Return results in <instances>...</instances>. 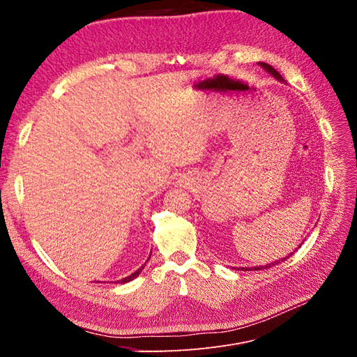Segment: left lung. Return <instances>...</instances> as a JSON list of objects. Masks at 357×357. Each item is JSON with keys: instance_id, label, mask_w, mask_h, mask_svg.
<instances>
[{"instance_id": "1", "label": "left lung", "mask_w": 357, "mask_h": 357, "mask_svg": "<svg viewBox=\"0 0 357 357\" xmlns=\"http://www.w3.org/2000/svg\"><path fill=\"white\" fill-rule=\"evenodd\" d=\"M261 67L262 68H265L269 74H273L274 75V77L275 79H278L280 82H282L283 80V77H282V75H280V73L275 70V68H273L271 66H269V63H265V62H261ZM301 247V245H299ZM289 257V256H287ZM287 257H283L282 259V261H277V262H274V264H268V265H265V266H255L253 269H255V271H261V269H266V268H269V266H273V265H278V264H282V262H284L286 261V259ZM243 269V271H250V269H247V268H241Z\"/></svg>"}]
</instances>
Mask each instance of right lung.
Returning a JSON list of instances; mask_svg holds the SVG:
<instances>
[{
    "label": "right lung",
    "instance_id": "right-lung-1",
    "mask_svg": "<svg viewBox=\"0 0 357 357\" xmlns=\"http://www.w3.org/2000/svg\"><path fill=\"white\" fill-rule=\"evenodd\" d=\"M149 259H150V256H149ZM149 259H147V261H149ZM146 265V264H144ZM144 265L142 266V268H138L137 269V271L134 273V274H131V275H129V277H126V278H123V280H117V283H128V282H131V280H134L137 275H139V273H142L143 271V268H144Z\"/></svg>",
    "mask_w": 357,
    "mask_h": 357
}]
</instances>
